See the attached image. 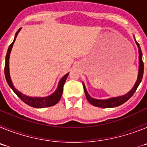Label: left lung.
Wrapping results in <instances>:
<instances>
[{"label": "left lung", "mask_w": 147, "mask_h": 147, "mask_svg": "<svg viewBox=\"0 0 147 147\" xmlns=\"http://www.w3.org/2000/svg\"><path fill=\"white\" fill-rule=\"evenodd\" d=\"M136 42L137 44L138 47V52H139V68H138V75L137 80H136L134 87L131 89V90H129L128 93H126L124 96H121L118 97H113V98H107V99H96V98H92L88 94L86 88H85V84L82 83L87 99L92 105L96 106V107H103V108H111V107H118L119 105H121L122 104H124V102H127V100H129L132 96V95L134 94L138 85H140L141 80H142L143 74H144V62H143L142 60V52H141L139 44L138 43L136 40Z\"/></svg>", "instance_id": "8db88e82"}]
</instances>
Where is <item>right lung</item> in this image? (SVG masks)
I'll return each mask as SVG.
<instances>
[{"label": "right lung", "mask_w": 147, "mask_h": 147, "mask_svg": "<svg viewBox=\"0 0 147 147\" xmlns=\"http://www.w3.org/2000/svg\"><path fill=\"white\" fill-rule=\"evenodd\" d=\"M21 28L18 29V32H16L15 36V39L13 40V42H11V45L9 46L8 49L7 53H6V62H5V67H4V74H5V77H6V82H7L8 85H9L10 88L12 89V90L15 93V94L18 96L20 99L23 101V102H25L26 105H29L32 107H35V108H43V107H51L53 105H55L56 104H57L59 101L60 100L61 96H62V92H63V86L66 80H67V76L69 74V73H67V74L65 75L60 80L58 84V87L57 90H55L54 93L51 95L49 96L46 97H31L26 96V95L20 93V91H18V90L14 87L13 83L11 82V77H10L9 74V56L10 53H11V49H12L13 44L15 42V39H16L17 36H18V33L20 31Z\"/></svg>", "instance_id": "1"}]
</instances>
